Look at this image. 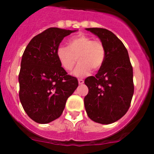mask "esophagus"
Masks as SVG:
<instances>
[{
  "mask_svg": "<svg viewBox=\"0 0 154 154\" xmlns=\"http://www.w3.org/2000/svg\"><path fill=\"white\" fill-rule=\"evenodd\" d=\"M78 81H79V85H82V84L84 83L83 79H79Z\"/></svg>",
  "mask_w": 154,
  "mask_h": 154,
  "instance_id": "34e87169",
  "label": "esophagus"
}]
</instances>
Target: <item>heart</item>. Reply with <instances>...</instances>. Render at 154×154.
Listing matches in <instances>:
<instances>
[{"label":"heart","mask_w":154,"mask_h":154,"mask_svg":"<svg viewBox=\"0 0 154 154\" xmlns=\"http://www.w3.org/2000/svg\"><path fill=\"white\" fill-rule=\"evenodd\" d=\"M58 60L65 70L72 71L76 63L79 65L74 73L77 77H85L91 70L98 71L101 69L106 58V49L99 41H92L85 34H79L69 39L68 47L59 45L56 49Z\"/></svg>","instance_id":"heart-1"}]
</instances>
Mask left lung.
<instances>
[{
	"label": "left lung",
	"mask_w": 154,
	"mask_h": 154,
	"mask_svg": "<svg viewBox=\"0 0 154 154\" xmlns=\"http://www.w3.org/2000/svg\"><path fill=\"white\" fill-rule=\"evenodd\" d=\"M99 37L106 49L103 66L95 76L85 79L89 92L84 98L87 115L92 121L110 124L122 118L130 108L134 92L133 67L127 49L112 31L85 28Z\"/></svg>",
	"instance_id": "obj_1"
}]
</instances>
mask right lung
<instances>
[{"label":"right lung","mask_w":154,"mask_h":154,"mask_svg":"<svg viewBox=\"0 0 154 154\" xmlns=\"http://www.w3.org/2000/svg\"><path fill=\"white\" fill-rule=\"evenodd\" d=\"M76 31L50 28L35 36L23 53L19 72V98L32 120L46 124L58 119L68 98L78 87L56 56L65 37Z\"/></svg>","instance_id":"1"}]
</instances>
